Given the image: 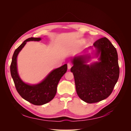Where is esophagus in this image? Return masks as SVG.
I'll use <instances>...</instances> for the list:
<instances>
[{"label": "esophagus", "mask_w": 131, "mask_h": 131, "mask_svg": "<svg viewBox=\"0 0 131 131\" xmlns=\"http://www.w3.org/2000/svg\"><path fill=\"white\" fill-rule=\"evenodd\" d=\"M71 67H72V65H71L70 63H68V64H67V68H68V70L71 69Z\"/></svg>", "instance_id": "obj_1"}]
</instances>
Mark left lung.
Returning <instances> with one entry per match:
<instances>
[{
	"instance_id": "obj_1",
	"label": "left lung",
	"mask_w": 131,
	"mask_h": 131,
	"mask_svg": "<svg viewBox=\"0 0 131 131\" xmlns=\"http://www.w3.org/2000/svg\"><path fill=\"white\" fill-rule=\"evenodd\" d=\"M93 47L95 49V57H99L98 61L87 64L91 58L89 53L71 59L73 66L71 71L74 75L77 94L81 99L89 104L108 98L119 75L117 52L111 41L105 37L102 38L83 52Z\"/></svg>"
}]
</instances>
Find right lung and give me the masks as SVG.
Segmentation results:
<instances>
[{"instance_id":"obj_1","label":"right lung","mask_w":131,"mask_h":131,"mask_svg":"<svg viewBox=\"0 0 131 131\" xmlns=\"http://www.w3.org/2000/svg\"><path fill=\"white\" fill-rule=\"evenodd\" d=\"M41 38H30L25 40L15 50L10 67L11 76L17 91L25 100L34 105H42L50 101L57 92V87L61 77L66 72L65 64L51 71L40 83L36 84L26 83L20 78L17 71V58L19 52L28 41H39Z\"/></svg>"}]
</instances>
